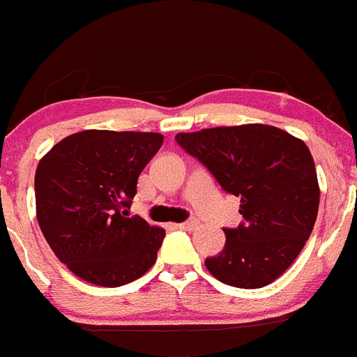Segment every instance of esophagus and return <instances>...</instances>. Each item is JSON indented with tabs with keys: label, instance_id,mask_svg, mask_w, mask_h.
<instances>
[{
	"label": "esophagus",
	"instance_id": "1",
	"mask_svg": "<svg viewBox=\"0 0 357 357\" xmlns=\"http://www.w3.org/2000/svg\"><path fill=\"white\" fill-rule=\"evenodd\" d=\"M197 225H199V223H197V220H190V222L178 223L177 227L182 230H194V229H197Z\"/></svg>",
	"mask_w": 357,
	"mask_h": 357
}]
</instances>
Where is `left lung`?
Listing matches in <instances>:
<instances>
[{
	"instance_id": "8db88e82",
	"label": "left lung",
	"mask_w": 357,
	"mask_h": 357,
	"mask_svg": "<svg viewBox=\"0 0 357 357\" xmlns=\"http://www.w3.org/2000/svg\"><path fill=\"white\" fill-rule=\"evenodd\" d=\"M175 139L241 199L244 223L223 229L225 248L204 261L209 273L241 289L277 280L303 251L318 216V177L304 141L263 123L180 132Z\"/></svg>"
}]
</instances>
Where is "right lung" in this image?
<instances>
[{"label":"right lung","instance_id":"right-lung-1","mask_svg":"<svg viewBox=\"0 0 357 357\" xmlns=\"http://www.w3.org/2000/svg\"><path fill=\"white\" fill-rule=\"evenodd\" d=\"M161 144L156 132L82 130L39 161V227L56 258L82 280L120 287L156 261L165 230L132 216L130 204L139 175Z\"/></svg>","mask_w":357,"mask_h":357}]
</instances>
